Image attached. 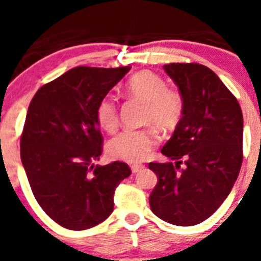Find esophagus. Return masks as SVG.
I'll list each match as a JSON object with an SVG mask.
<instances>
[{"label": "esophagus", "instance_id": "obj_1", "mask_svg": "<svg viewBox=\"0 0 261 261\" xmlns=\"http://www.w3.org/2000/svg\"><path fill=\"white\" fill-rule=\"evenodd\" d=\"M144 168H145L144 165H132L130 166V170H132L133 174H137V172L142 171Z\"/></svg>", "mask_w": 261, "mask_h": 261}]
</instances>
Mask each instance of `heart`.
I'll list each match as a JSON object with an SVG mask.
<instances>
[{"instance_id":"obj_1","label":"heart","mask_w":261,"mask_h":261,"mask_svg":"<svg viewBox=\"0 0 261 261\" xmlns=\"http://www.w3.org/2000/svg\"><path fill=\"white\" fill-rule=\"evenodd\" d=\"M124 94L145 105L144 121L158 129L168 130L180 120L183 100L176 90L166 87L165 81L149 70L138 71L126 81ZM96 120L106 132L114 133L119 126V114L115 102L105 98L96 107ZM158 144L153 128L125 130L108 142L107 153L112 159L128 163L142 162Z\"/></svg>"}]
</instances>
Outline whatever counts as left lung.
<instances>
[{"mask_svg":"<svg viewBox=\"0 0 261 261\" xmlns=\"http://www.w3.org/2000/svg\"><path fill=\"white\" fill-rule=\"evenodd\" d=\"M163 69L179 87L183 116L161 150L176 162L149 163L158 176L149 202L161 220L193 226L220 208L238 177L243 115L237 98L206 66L172 62Z\"/></svg>","mask_w":261,"mask_h":261,"instance_id":"8db88e82","label":"left lung"}]
</instances>
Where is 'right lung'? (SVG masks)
Returning <instances> with one entry per match:
<instances>
[{"label":"right lung","instance_id":"1","mask_svg":"<svg viewBox=\"0 0 261 261\" xmlns=\"http://www.w3.org/2000/svg\"><path fill=\"white\" fill-rule=\"evenodd\" d=\"M129 66H77L41 86L20 137V159L36 201L62 227L85 230L107 220L114 195L130 175L124 162L94 165L103 150L96 107Z\"/></svg>","mask_w":261,"mask_h":261}]
</instances>
